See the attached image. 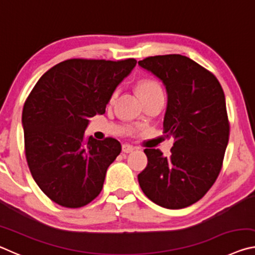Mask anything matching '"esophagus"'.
<instances>
[{"instance_id": "34e87169", "label": "esophagus", "mask_w": 255, "mask_h": 255, "mask_svg": "<svg viewBox=\"0 0 255 255\" xmlns=\"http://www.w3.org/2000/svg\"><path fill=\"white\" fill-rule=\"evenodd\" d=\"M133 149H135V148H133L131 145H128V144H124L123 145V152L124 153H127V154L128 153H131Z\"/></svg>"}]
</instances>
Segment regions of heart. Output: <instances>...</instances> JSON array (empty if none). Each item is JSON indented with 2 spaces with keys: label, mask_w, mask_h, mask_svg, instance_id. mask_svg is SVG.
Instances as JSON below:
<instances>
[{
  "label": "heart",
  "mask_w": 255,
  "mask_h": 255,
  "mask_svg": "<svg viewBox=\"0 0 255 255\" xmlns=\"http://www.w3.org/2000/svg\"><path fill=\"white\" fill-rule=\"evenodd\" d=\"M138 92H139V96H143V94L162 92V88L156 81L144 80L138 84Z\"/></svg>",
  "instance_id": "1"
}]
</instances>
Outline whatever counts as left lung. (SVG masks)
I'll list each match as a JSON object with an SVG mask.
<instances>
[{"label":"left lung","mask_w":255,"mask_h":255,"mask_svg":"<svg viewBox=\"0 0 255 255\" xmlns=\"http://www.w3.org/2000/svg\"><path fill=\"white\" fill-rule=\"evenodd\" d=\"M138 65L165 86L163 129L174 138L170 157L144 150L147 166L138 182L156 205L185 208L206 195L221 172L230 136L225 94L214 74L182 55L153 56Z\"/></svg>","instance_id":"obj_1"}]
</instances>
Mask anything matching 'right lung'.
<instances>
[{
    "label": "right lung",
    "instance_id": "right-lung-1",
    "mask_svg": "<svg viewBox=\"0 0 255 255\" xmlns=\"http://www.w3.org/2000/svg\"><path fill=\"white\" fill-rule=\"evenodd\" d=\"M136 59H67L42 75L24 102L22 126L28 166L41 191L67 208L101 192L110 164L122 152L115 138L84 137L89 118L103 115Z\"/></svg>",
    "mask_w": 255,
    "mask_h": 255
}]
</instances>
